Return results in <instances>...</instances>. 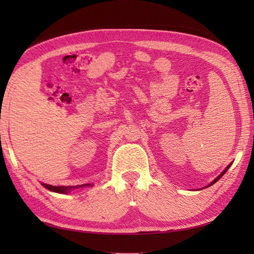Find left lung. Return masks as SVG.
Returning a JSON list of instances; mask_svg holds the SVG:
<instances>
[{"label":"left lung","mask_w":254,"mask_h":254,"mask_svg":"<svg viewBox=\"0 0 254 254\" xmlns=\"http://www.w3.org/2000/svg\"><path fill=\"white\" fill-rule=\"evenodd\" d=\"M231 165H232V163H230V164H229V165H228V166H227V167H226V170H225V171H224V172H222V173H221V174H220V175H219V176H218V177H217V178H215V179H214V180H213V181H212V182H211V183H210V184H209V186H206V187H205V188H209V187H211V186H213V184H214V183H215V182H217V181H218V180H219V179H220V178H221V177H222V176H224V175H225V174H226V172H227V171H228V170H229V167H230V166H231Z\"/></svg>","instance_id":"1"}]
</instances>
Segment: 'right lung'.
<instances>
[{"instance_id": "1", "label": "right lung", "mask_w": 254, "mask_h": 254, "mask_svg": "<svg viewBox=\"0 0 254 254\" xmlns=\"http://www.w3.org/2000/svg\"><path fill=\"white\" fill-rule=\"evenodd\" d=\"M42 186L48 189L49 190L55 191V193H60V194H66L70 191L71 190L77 189V188H82V187H91V184H82V186H76V187H54V186H50V184L47 183H42Z\"/></svg>"}]
</instances>
